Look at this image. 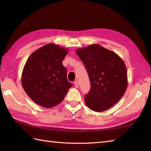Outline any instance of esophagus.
<instances>
[{"label":"esophagus","mask_w":151,"mask_h":151,"mask_svg":"<svg viewBox=\"0 0 151 151\" xmlns=\"http://www.w3.org/2000/svg\"><path fill=\"white\" fill-rule=\"evenodd\" d=\"M74 85H75L76 88H78V83L77 81H76L74 82Z\"/></svg>","instance_id":"1"}]
</instances>
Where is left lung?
<instances>
[{"mask_svg":"<svg viewBox=\"0 0 151 151\" xmlns=\"http://www.w3.org/2000/svg\"><path fill=\"white\" fill-rule=\"evenodd\" d=\"M84 64L91 89L84 101L91 110L100 112L110 108L120 100L128 86L127 70L116 53L99 44L76 50Z\"/></svg>","mask_w":151,"mask_h":151,"instance_id":"1","label":"left lung"}]
</instances>
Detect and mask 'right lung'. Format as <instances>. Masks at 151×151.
Segmentation results:
<instances>
[{
  "mask_svg": "<svg viewBox=\"0 0 151 151\" xmlns=\"http://www.w3.org/2000/svg\"><path fill=\"white\" fill-rule=\"evenodd\" d=\"M68 50L54 43L37 49L28 58L22 73L24 91L32 100L44 108H52L62 102L72 87L63 65Z\"/></svg>",
  "mask_w": 151,
  "mask_h": 151,
  "instance_id": "add662e5",
  "label": "right lung"
}]
</instances>
